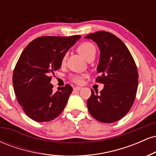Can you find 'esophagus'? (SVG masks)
<instances>
[{
    "mask_svg": "<svg viewBox=\"0 0 156 156\" xmlns=\"http://www.w3.org/2000/svg\"><path fill=\"white\" fill-rule=\"evenodd\" d=\"M82 89V87H76L74 88V90L75 91H79V90H80V89Z\"/></svg>",
    "mask_w": 156,
    "mask_h": 156,
    "instance_id": "esophagus-1",
    "label": "esophagus"
}]
</instances>
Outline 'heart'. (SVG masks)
<instances>
[{
	"label": "heart",
	"mask_w": 156,
	"mask_h": 156,
	"mask_svg": "<svg viewBox=\"0 0 156 156\" xmlns=\"http://www.w3.org/2000/svg\"><path fill=\"white\" fill-rule=\"evenodd\" d=\"M77 51H78V53H79L86 60L88 59L89 57L92 56V55L95 56L96 54L95 46H94V44H92V42H84L83 43L80 44L78 47V48H77ZM66 59H67V55H64L62 59V65H64V64H65ZM83 75L76 74L72 75V76H70V78L73 82H75V83H81L82 80H83Z\"/></svg>",
	"instance_id": "obj_1"
}]
</instances>
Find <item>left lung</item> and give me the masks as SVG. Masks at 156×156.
Here are the masks:
<instances>
[{"label":"left lung","mask_w":156,"mask_h":156,"mask_svg":"<svg viewBox=\"0 0 156 156\" xmlns=\"http://www.w3.org/2000/svg\"><path fill=\"white\" fill-rule=\"evenodd\" d=\"M86 38L94 41L100 48L95 80L104 84L100 94L91 90L88 110L98 121L114 122L128 114L135 101L139 83L136 65L126 45L110 32L97 31Z\"/></svg>","instance_id":"left-lung-1"}]
</instances>
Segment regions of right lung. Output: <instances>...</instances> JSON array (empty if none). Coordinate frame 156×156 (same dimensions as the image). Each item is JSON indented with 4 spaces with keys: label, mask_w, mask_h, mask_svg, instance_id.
Masks as SVG:
<instances>
[{
    "label": "right lung",
    "mask_w": 156,
    "mask_h": 156,
    "mask_svg": "<svg viewBox=\"0 0 156 156\" xmlns=\"http://www.w3.org/2000/svg\"><path fill=\"white\" fill-rule=\"evenodd\" d=\"M80 37H38L21 53L12 77L14 89L23 110L33 120H53L65 108L72 87L66 84L53 92L51 75L60 69L63 56Z\"/></svg>",
    "instance_id": "add662e5"
}]
</instances>
